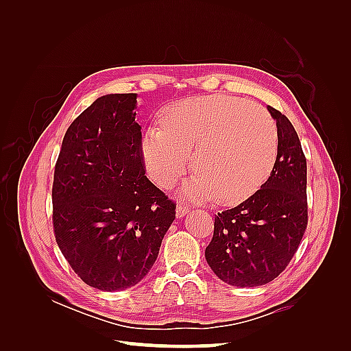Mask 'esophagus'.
Returning <instances> with one entry per match:
<instances>
[{"label": "esophagus", "mask_w": 351, "mask_h": 351, "mask_svg": "<svg viewBox=\"0 0 351 351\" xmlns=\"http://www.w3.org/2000/svg\"><path fill=\"white\" fill-rule=\"evenodd\" d=\"M176 214H177V218L184 217L186 214H189V206L183 205V204H178L177 209H176Z\"/></svg>", "instance_id": "obj_1"}]
</instances>
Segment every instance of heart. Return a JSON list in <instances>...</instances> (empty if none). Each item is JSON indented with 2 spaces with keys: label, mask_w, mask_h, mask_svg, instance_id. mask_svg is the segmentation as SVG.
Here are the masks:
<instances>
[{
  "label": "heart",
  "mask_w": 351,
  "mask_h": 351,
  "mask_svg": "<svg viewBox=\"0 0 351 351\" xmlns=\"http://www.w3.org/2000/svg\"><path fill=\"white\" fill-rule=\"evenodd\" d=\"M159 123L145 130L141 147L147 174L162 189L186 173L192 152L197 174L186 195L237 204L267 182L277 162V125L254 102L224 93L192 97L167 105Z\"/></svg>",
  "instance_id": "b5f03b06"
}]
</instances>
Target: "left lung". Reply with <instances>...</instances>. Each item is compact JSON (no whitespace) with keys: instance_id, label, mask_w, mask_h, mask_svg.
Listing matches in <instances>:
<instances>
[{"instance_id":"left-lung-1","label":"left lung","mask_w":351,"mask_h":351,"mask_svg":"<svg viewBox=\"0 0 351 351\" xmlns=\"http://www.w3.org/2000/svg\"><path fill=\"white\" fill-rule=\"evenodd\" d=\"M277 121L278 155L256 193L215 217L206 262L219 280L258 287L275 280L290 263L307 226L306 158L293 124L268 107Z\"/></svg>"}]
</instances>
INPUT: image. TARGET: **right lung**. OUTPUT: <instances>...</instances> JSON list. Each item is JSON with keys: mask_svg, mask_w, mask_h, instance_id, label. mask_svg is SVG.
<instances>
[{"mask_svg": "<svg viewBox=\"0 0 351 351\" xmlns=\"http://www.w3.org/2000/svg\"><path fill=\"white\" fill-rule=\"evenodd\" d=\"M137 93L98 98L67 129L52 184L61 253L88 285L120 291L151 271L176 205L145 176Z\"/></svg>", "mask_w": 351, "mask_h": 351, "instance_id": "add662e5", "label": "right lung"}]
</instances>
